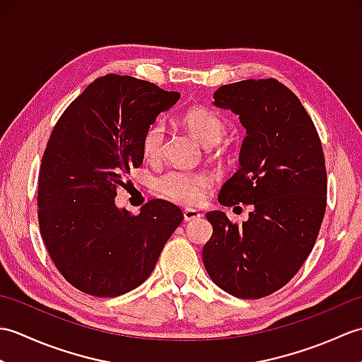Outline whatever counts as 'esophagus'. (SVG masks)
I'll return each mask as SVG.
<instances>
[{"instance_id":"34e87169","label":"esophagus","mask_w":362,"mask_h":362,"mask_svg":"<svg viewBox=\"0 0 362 362\" xmlns=\"http://www.w3.org/2000/svg\"><path fill=\"white\" fill-rule=\"evenodd\" d=\"M197 218H201V213H199L197 210H193V209H185V210H183V219H185L187 222L188 221H194Z\"/></svg>"}]
</instances>
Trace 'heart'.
I'll return each mask as SVG.
<instances>
[{"label":"heart","instance_id":"heart-1","mask_svg":"<svg viewBox=\"0 0 362 362\" xmlns=\"http://www.w3.org/2000/svg\"><path fill=\"white\" fill-rule=\"evenodd\" d=\"M183 124L204 146L218 144L226 135L227 126L218 113L204 107L188 110L183 115ZM166 129L161 121L151 124L143 135V153L148 160H158L165 151ZM213 185V179L206 173L171 169L160 175L156 182L157 193L174 202L196 205L204 199L205 191Z\"/></svg>","mask_w":362,"mask_h":362}]
</instances>
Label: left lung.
<instances>
[{"label":"left lung","mask_w":362,"mask_h":362,"mask_svg":"<svg viewBox=\"0 0 362 362\" xmlns=\"http://www.w3.org/2000/svg\"><path fill=\"white\" fill-rule=\"evenodd\" d=\"M213 98L219 109L240 115L247 134L240 169L218 201L253 210L240 227L224 211L205 214L213 235L204 245V266L228 294L261 298L298 272L317 240L327 206L324 151L305 107L279 81L228 83Z\"/></svg>","instance_id":"left-lung-1"}]
</instances>
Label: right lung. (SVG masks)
Instances as JSON below:
<instances>
[{
  "label": "right lung",
  "mask_w": 362,
  "mask_h": 362,
  "mask_svg": "<svg viewBox=\"0 0 362 362\" xmlns=\"http://www.w3.org/2000/svg\"><path fill=\"white\" fill-rule=\"evenodd\" d=\"M179 99L148 81L107 74L54 126L38 173V224L59 272L86 294L117 297L140 286L183 221L161 199L136 216L115 205L122 177L143 163L146 129Z\"/></svg>",
  "instance_id": "1"
}]
</instances>
